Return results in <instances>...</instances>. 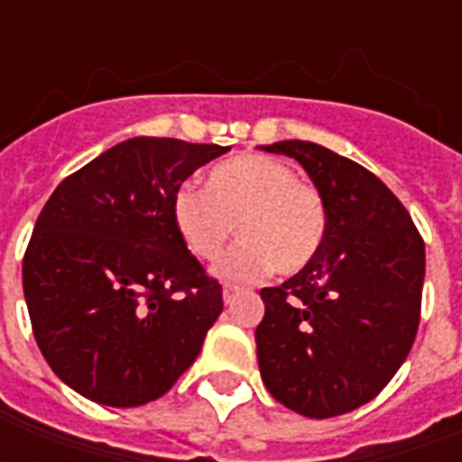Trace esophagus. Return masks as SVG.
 I'll return each mask as SVG.
<instances>
[{
    "instance_id": "1",
    "label": "esophagus",
    "mask_w": 462,
    "mask_h": 462,
    "mask_svg": "<svg viewBox=\"0 0 462 462\" xmlns=\"http://www.w3.org/2000/svg\"><path fill=\"white\" fill-rule=\"evenodd\" d=\"M237 294H240V287H235V284H225L222 287V300H225V304H230Z\"/></svg>"
}]
</instances>
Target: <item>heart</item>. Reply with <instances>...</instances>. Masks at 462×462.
Wrapping results in <instances>:
<instances>
[{"label":"heart","instance_id":"obj_1","mask_svg":"<svg viewBox=\"0 0 462 462\" xmlns=\"http://www.w3.org/2000/svg\"><path fill=\"white\" fill-rule=\"evenodd\" d=\"M171 210L185 247L205 262L220 257L237 222L242 240L215 270L235 282L260 280L272 270H304L319 254L329 227L321 192L297 180L290 165L260 152L217 162L205 188L180 185Z\"/></svg>","mask_w":462,"mask_h":462}]
</instances>
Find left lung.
<instances>
[{
  "label": "left lung",
  "mask_w": 462,
  "mask_h": 462,
  "mask_svg": "<svg viewBox=\"0 0 462 462\" xmlns=\"http://www.w3.org/2000/svg\"><path fill=\"white\" fill-rule=\"evenodd\" d=\"M260 148L300 162L329 215L319 254L260 291L262 381L301 416H341L376 398L406 361L420 321L426 247L401 200L358 162L310 141Z\"/></svg>",
  "instance_id": "8db88e82"
}]
</instances>
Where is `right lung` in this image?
Masks as SVG:
<instances>
[{
    "label": "right lung",
    "mask_w": 462,
    "mask_h": 462,
    "mask_svg": "<svg viewBox=\"0 0 462 462\" xmlns=\"http://www.w3.org/2000/svg\"><path fill=\"white\" fill-rule=\"evenodd\" d=\"M225 145L138 135L69 175L44 205L22 267L34 339L66 386L143 406L198 358L222 287L172 222V195Z\"/></svg>",
    "instance_id": "right-lung-1"
}]
</instances>
